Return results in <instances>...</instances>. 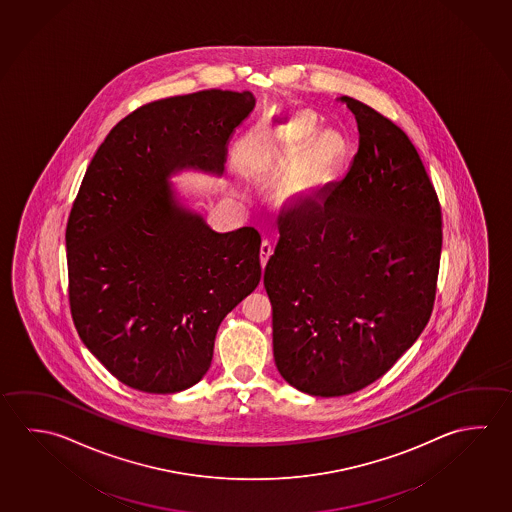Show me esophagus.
Masks as SVG:
<instances>
[{"mask_svg":"<svg viewBox=\"0 0 512 512\" xmlns=\"http://www.w3.org/2000/svg\"><path fill=\"white\" fill-rule=\"evenodd\" d=\"M271 253H273L271 243H269L268 239L262 241V244H260V264H262V268L266 266V262H268L269 257H271Z\"/></svg>","mask_w":512,"mask_h":512,"instance_id":"1","label":"esophagus"}]
</instances>
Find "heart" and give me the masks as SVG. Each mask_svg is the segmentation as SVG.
Masks as SVG:
<instances>
[{
  "instance_id": "1",
  "label": "heart",
  "mask_w": 512,
  "mask_h": 512,
  "mask_svg": "<svg viewBox=\"0 0 512 512\" xmlns=\"http://www.w3.org/2000/svg\"><path fill=\"white\" fill-rule=\"evenodd\" d=\"M293 127L296 129V133L309 136L314 131L313 117L302 111L293 117ZM343 156H345V144H343L341 136L331 133V131H325L316 136L307 163H305V187L327 180L332 172L336 171Z\"/></svg>"
}]
</instances>
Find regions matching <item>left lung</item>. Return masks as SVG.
Returning <instances> with one entry per match:
<instances>
[{
    "label": "left lung",
    "mask_w": 512,
    "mask_h": 512,
    "mask_svg": "<svg viewBox=\"0 0 512 512\" xmlns=\"http://www.w3.org/2000/svg\"><path fill=\"white\" fill-rule=\"evenodd\" d=\"M359 147L320 201L278 221L264 269L273 356L296 390L320 397L374 383L430 320L439 277V198L410 138L350 97Z\"/></svg>",
    "instance_id": "8db88e82"
}]
</instances>
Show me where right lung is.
Wrapping results in <instances>:
<instances>
[{
    "mask_svg": "<svg viewBox=\"0 0 512 512\" xmlns=\"http://www.w3.org/2000/svg\"><path fill=\"white\" fill-rule=\"evenodd\" d=\"M250 91L154 100L109 131L84 174L66 226L75 329L118 381L174 394L207 374L217 329L260 282V234H217L181 207L167 178L221 174Z\"/></svg>",
    "mask_w": 512,
    "mask_h": 512,
    "instance_id": "obj_1",
    "label": "right lung"
}]
</instances>
